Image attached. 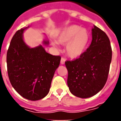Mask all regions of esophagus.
Here are the masks:
<instances>
[{"instance_id": "esophagus-1", "label": "esophagus", "mask_w": 121, "mask_h": 121, "mask_svg": "<svg viewBox=\"0 0 121 121\" xmlns=\"http://www.w3.org/2000/svg\"><path fill=\"white\" fill-rule=\"evenodd\" d=\"M65 62V59L64 58H61V64H64Z\"/></svg>"}]
</instances>
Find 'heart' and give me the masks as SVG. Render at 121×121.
Returning a JSON list of instances; mask_svg holds the SVG:
<instances>
[{
  "instance_id": "b5f03b06",
  "label": "heart",
  "mask_w": 121,
  "mask_h": 121,
  "mask_svg": "<svg viewBox=\"0 0 121 121\" xmlns=\"http://www.w3.org/2000/svg\"><path fill=\"white\" fill-rule=\"evenodd\" d=\"M89 34L86 29L82 28L77 25L66 28L61 32L58 37V42L67 45L66 52L73 58H78L84 52L89 41ZM57 46L56 42L53 43Z\"/></svg>"
}]
</instances>
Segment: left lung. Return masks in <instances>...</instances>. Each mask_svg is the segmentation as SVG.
<instances>
[{
    "label": "left lung",
    "mask_w": 121,
    "mask_h": 121,
    "mask_svg": "<svg viewBox=\"0 0 121 121\" xmlns=\"http://www.w3.org/2000/svg\"><path fill=\"white\" fill-rule=\"evenodd\" d=\"M112 58L109 37L94 26L90 46L78 58L65 61L71 93L83 99L98 93L106 83Z\"/></svg>",
    "instance_id": "1"
}]
</instances>
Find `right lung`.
<instances>
[{
  "mask_svg": "<svg viewBox=\"0 0 121 121\" xmlns=\"http://www.w3.org/2000/svg\"><path fill=\"white\" fill-rule=\"evenodd\" d=\"M25 28L15 32L7 52V71L10 83L20 95L30 100L44 98L61 57L47 53L41 45L30 48L22 39ZM45 45L48 41H44Z\"/></svg>",
  "mask_w": 121,
  "mask_h": 121,
  "instance_id": "obj_1",
  "label": "right lung"
}]
</instances>
